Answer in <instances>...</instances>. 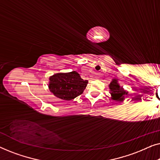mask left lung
Instances as JSON below:
<instances>
[{
  "mask_svg": "<svg viewBox=\"0 0 160 160\" xmlns=\"http://www.w3.org/2000/svg\"><path fill=\"white\" fill-rule=\"evenodd\" d=\"M109 89H111V95L112 96L113 100H116V101H121L124 99V95H127L128 92L124 91L122 87H120V86L118 84L117 81L116 79H113L112 82L110 83L109 85Z\"/></svg>",
  "mask_w": 160,
  "mask_h": 160,
  "instance_id": "1",
  "label": "left lung"
}]
</instances>
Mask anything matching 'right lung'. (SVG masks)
<instances>
[{
    "mask_svg": "<svg viewBox=\"0 0 160 160\" xmlns=\"http://www.w3.org/2000/svg\"><path fill=\"white\" fill-rule=\"evenodd\" d=\"M49 88L57 98L71 100L82 95L88 81L83 80L76 71L56 73L49 78Z\"/></svg>",
    "mask_w": 160,
    "mask_h": 160,
    "instance_id": "right-lung-1",
    "label": "right lung"
}]
</instances>
